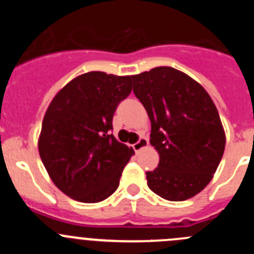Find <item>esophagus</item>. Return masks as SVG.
Segmentation results:
<instances>
[{
	"mask_svg": "<svg viewBox=\"0 0 254 254\" xmlns=\"http://www.w3.org/2000/svg\"><path fill=\"white\" fill-rule=\"evenodd\" d=\"M147 145H149V140H147L146 137H140V140H138L136 143H133V145H132V147H133L134 151L138 152L140 150L145 149Z\"/></svg>",
	"mask_w": 254,
	"mask_h": 254,
	"instance_id": "esophagus-1",
	"label": "esophagus"
}]
</instances>
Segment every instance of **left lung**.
<instances>
[{"mask_svg":"<svg viewBox=\"0 0 254 254\" xmlns=\"http://www.w3.org/2000/svg\"><path fill=\"white\" fill-rule=\"evenodd\" d=\"M133 93L151 122L150 143L159 165L147 186L168 201L199 193L214 177L225 149V132L214 102L193 78L173 67L132 76Z\"/></svg>","mask_w":254,"mask_h":254,"instance_id":"1","label":"left lung"}]
</instances>
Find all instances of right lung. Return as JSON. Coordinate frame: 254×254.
<instances>
[{
	"instance_id": "add662e5",
	"label": "right lung",
	"mask_w": 254,
	"mask_h": 254,
	"mask_svg": "<svg viewBox=\"0 0 254 254\" xmlns=\"http://www.w3.org/2000/svg\"><path fill=\"white\" fill-rule=\"evenodd\" d=\"M132 76L84 73L61 89L44 114L38 149L58 190L100 202L120 186L133 149L112 133L114 112L132 91Z\"/></svg>"
}]
</instances>
